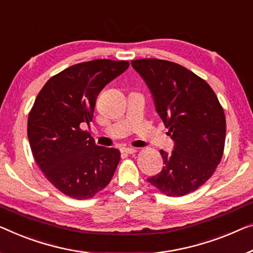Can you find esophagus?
Wrapping results in <instances>:
<instances>
[{
  "label": "esophagus",
  "mask_w": 253,
  "mask_h": 253,
  "mask_svg": "<svg viewBox=\"0 0 253 253\" xmlns=\"http://www.w3.org/2000/svg\"><path fill=\"white\" fill-rule=\"evenodd\" d=\"M122 152L126 153V154H134V153L137 152V150L134 149V148H123Z\"/></svg>",
  "instance_id": "1"
}]
</instances>
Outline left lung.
I'll return each instance as SVG.
<instances>
[{
    "label": "left lung",
    "instance_id": "left-lung-1",
    "mask_svg": "<svg viewBox=\"0 0 253 253\" xmlns=\"http://www.w3.org/2000/svg\"><path fill=\"white\" fill-rule=\"evenodd\" d=\"M131 66L153 95L158 115L175 142L160 150L164 168L148 182L168 197H183L202 186L223 158L224 109L205 79L185 67L160 59H138Z\"/></svg>",
    "mask_w": 253,
    "mask_h": 253
}]
</instances>
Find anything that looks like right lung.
Returning <instances> with one entry per match:
<instances>
[{
	"label": "right lung",
	"mask_w": 253,
	"mask_h": 253,
	"mask_svg": "<svg viewBox=\"0 0 253 253\" xmlns=\"http://www.w3.org/2000/svg\"><path fill=\"white\" fill-rule=\"evenodd\" d=\"M128 61L92 60L54 75L29 112L27 135L34 159L52 185L67 197L93 198L110 183L119 150L95 144L87 130L96 97Z\"/></svg>",
	"instance_id": "1"
}]
</instances>
